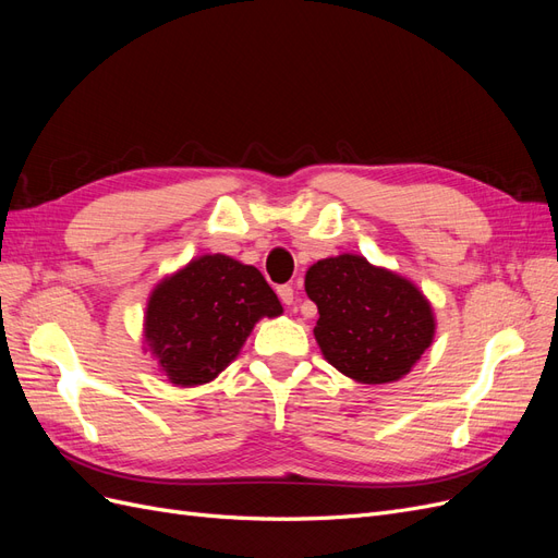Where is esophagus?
<instances>
[{
    "label": "esophagus",
    "instance_id": "1",
    "mask_svg": "<svg viewBox=\"0 0 558 558\" xmlns=\"http://www.w3.org/2000/svg\"><path fill=\"white\" fill-rule=\"evenodd\" d=\"M277 295H279V300L283 302V305H289V307L295 305V291H293V286H289V283L277 286Z\"/></svg>",
    "mask_w": 558,
    "mask_h": 558
}]
</instances>
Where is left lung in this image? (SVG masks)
Wrapping results in <instances>:
<instances>
[{
	"label": "left lung",
	"instance_id": "8db88e82",
	"mask_svg": "<svg viewBox=\"0 0 558 558\" xmlns=\"http://www.w3.org/2000/svg\"><path fill=\"white\" fill-rule=\"evenodd\" d=\"M305 291L318 307L314 335L326 361L361 384L408 375L433 342L428 300L414 283L363 256L318 260Z\"/></svg>",
	"mask_w": 558,
	"mask_h": 558
}]
</instances>
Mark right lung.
Returning <instances> with one entry per match:
<instances>
[{
    "instance_id": "right-lung-1",
    "label": "right lung",
    "mask_w": 558,
    "mask_h": 558,
    "mask_svg": "<svg viewBox=\"0 0 558 558\" xmlns=\"http://www.w3.org/2000/svg\"><path fill=\"white\" fill-rule=\"evenodd\" d=\"M281 305L256 267L202 256L148 300L146 340L172 384L211 381L238 356L253 324Z\"/></svg>"
}]
</instances>
